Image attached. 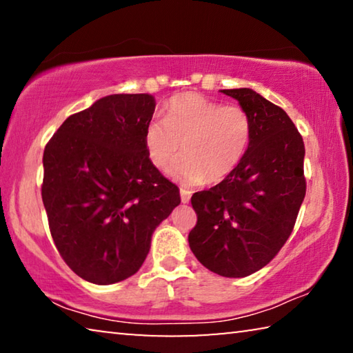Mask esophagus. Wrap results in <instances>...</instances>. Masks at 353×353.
<instances>
[{
	"label": "esophagus",
	"instance_id": "obj_1",
	"mask_svg": "<svg viewBox=\"0 0 353 353\" xmlns=\"http://www.w3.org/2000/svg\"><path fill=\"white\" fill-rule=\"evenodd\" d=\"M190 198H191V191L185 190V188H181V201L183 202V204H188Z\"/></svg>",
	"mask_w": 353,
	"mask_h": 353
}]
</instances>
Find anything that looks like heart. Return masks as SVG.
Returning <instances> with one entry per match:
<instances>
[{"mask_svg":"<svg viewBox=\"0 0 353 353\" xmlns=\"http://www.w3.org/2000/svg\"><path fill=\"white\" fill-rule=\"evenodd\" d=\"M252 124L246 110L223 105L199 93H182L165 105L163 121L148 124L145 145L151 163L187 183H219L243 162L248 152Z\"/></svg>","mask_w":353,"mask_h":353,"instance_id":"obj_1","label":"heart"}]
</instances>
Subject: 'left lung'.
<instances>
[{
    "label": "left lung",
    "instance_id": "obj_1",
    "mask_svg": "<svg viewBox=\"0 0 353 353\" xmlns=\"http://www.w3.org/2000/svg\"><path fill=\"white\" fill-rule=\"evenodd\" d=\"M221 93L246 110L252 135L225 181L191 196L198 223L188 243L207 270L246 277L266 266L291 235L305 198V146L286 112L252 88Z\"/></svg>",
    "mask_w": 353,
    "mask_h": 353
}]
</instances>
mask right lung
Instances as JSON below:
<instances>
[{
	"mask_svg": "<svg viewBox=\"0 0 353 353\" xmlns=\"http://www.w3.org/2000/svg\"><path fill=\"white\" fill-rule=\"evenodd\" d=\"M152 94H109L68 117L43 152L41 199L59 254L77 276L112 285L140 270L179 188L151 163Z\"/></svg>",
	"mask_w": 353,
	"mask_h": 353,
	"instance_id": "add662e5",
	"label": "right lung"
}]
</instances>
